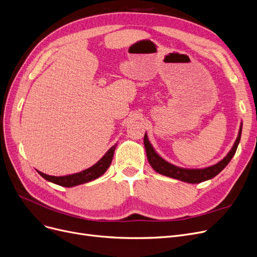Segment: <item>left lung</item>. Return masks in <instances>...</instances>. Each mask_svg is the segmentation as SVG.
Masks as SVG:
<instances>
[{
  "label": "left lung",
  "mask_w": 257,
  "mask_h": 257,
  "mask_svg": "<svg viewBox=\"0 0 257 257\" xmlns=\"http://www.w3.org/2000/svg\"><path fill=\"white\" fill-rule=\"evenodd\" d=\"M240 136H241V126L239 129L238 137H237L235 143H234L232 149L227 154L226 158L224 160H221L216 165L208 167V168H205V169H183V168H178V167L164 161L161 156L154 151L146 135H145V137H144V144H145V148H146L147 159H148L151 167L156 172L160 174H163V175H166V176L172 177V178H176V180H180V181H183L186 183L197 184V183H202L207 180H210V178H212V177H214L225 168V167L231 161V159L233 158V155L236 152L238 143L240 141Z\"/></svg>",
  "instance_id": "obj_1"
}]
</instances>
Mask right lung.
<instances>
[{
    "label": "right lung",
    "mask_w": 257,
    "mask_h": 257,
    "mask_svg": "<svg viewBox=\"0 0 257 257\" xmlns=\"http://www.w3.org/2000/svg\"><path fill=\"white\" fill-rule=\"evenodd\" d=\"M115 148H116V144L113 147H111L108 150V152L95 165H93L92 167H90V168H88L79 173L66 175V176H52V175H47V174L40 172V171H38V172L40 175H42L44 178H45V180L57 184V185L63 186V187H73V186L81 185V184H84L87 182L93 181V180H95V178L99 177L106 172L108 167L111 164V161H112V159H113Z\"/></svg>",
    "instance_id": "1"
}]
</instances>
